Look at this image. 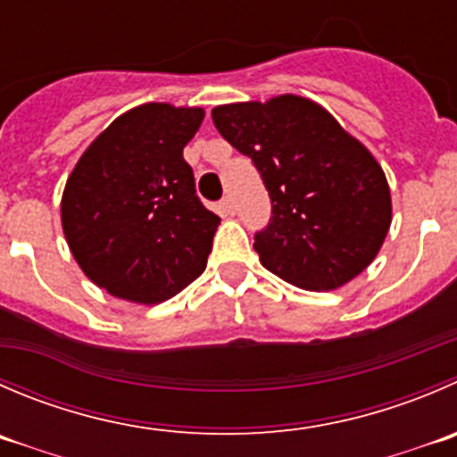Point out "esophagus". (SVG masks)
<instances>
[{
  "mask_svg": "<svg viewBox=\"0 0 457 457\" xmlns=\"http://www.w3.org/2000/svg\"><path fill=\"white\" fill-rule=\"evenodd\" d=\"M220 214L223 216H234L237 214V205H234V201H232V196H225L223 201H220Z\"/></svg>",
  "mask_w": 457,
  "mask_h": 457,
  "instance_id": "obj_1",
  "label": "esophagus"
}]
</instances>
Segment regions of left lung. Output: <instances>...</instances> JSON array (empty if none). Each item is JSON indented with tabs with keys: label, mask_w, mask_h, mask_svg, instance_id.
I'll return each instance as SVG.
<instances>
[{
	"label": "left lung",
	"mask_w": 457,
	"mask_h": 457,
	"mask_svg": "<svg viewBox=\"0 0 457 457\" xmlns=\"http://www.w3.org/2000/svg\"><path fill=\"white\" fill-rule=\"evenodd\" d=\"M212 120L270 194V223L254 234L265 270L319 292L369 268L391 228V192L364 145L299 96L216 106Z\"/></svg>",
	"instance_id": "obj_1"
}]
</instances>
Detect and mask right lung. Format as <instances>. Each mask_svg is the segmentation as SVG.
<instances>
[{
    "mask_svg": "<svg viewBox=\"0 0 457 457\" xmlns=\"http://www.w3.org/2000/svg\"><path fill=\"white\" fill-rule=\"evenodd\" d=\"M203 109L136 106L82 154L62 196L79 268L118 299L161 303L198 278L220 219L196 196L183 147Z\"/></svg>",
    "mask_w": 457,
    "mask_h": 457,
    "instance_id": "add662e5",
    "label": "right lung"
}]
</instances>
